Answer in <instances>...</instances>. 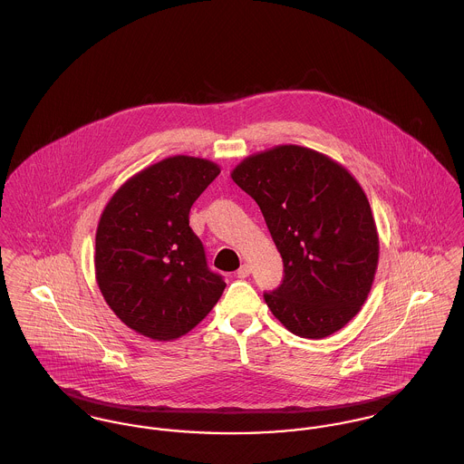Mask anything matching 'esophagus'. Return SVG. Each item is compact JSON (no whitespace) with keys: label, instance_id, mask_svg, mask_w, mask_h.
<instances>
[{"label":"esophagus","instance_id":"34e87169","mask_svg":"<svg viewBox=\"0 0 464 464\" xmlns=\"http://www.w3.org/2000/svg\"><path fill=\"white\" fill-rule=\"evenodd\" d=\"M248 275H250V266L243 265L237 269V276H239V278H246Z\"/></svg>","mask_w":464,"mask_h":464}]
</instances>
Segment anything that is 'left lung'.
<instances>
[{"mask_svg":"<svg viewBox=\"0 0 464 464\" xmlns=\"http://www.w3.org/2000/svg\"><path fill=\"white\" fill-rule=\"evenodd\" d=\"M261 207L284 261V280L265 300L293 334L322 339L364 305L379 265L375 218L353 175L298 144L248 155L230 173Z\"/></svg>","mask_w":464,"mask_h":464,"instance_id":"8db88e82","label":"left lung"}]
</instances>
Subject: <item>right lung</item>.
<instances>
[{
    "label": "right lung",
    "mask_w": 464,
    "mask_h": 464,
    "mask_svg": "<svg viewBox=\"0 0 464 464\" xmlns=\"http://www.w3.org/2000/svg\"><path fill=\"white\" fill-rule=\"evenodd\" d=\"M212 160L175 155L130 177L96 228L94 275L114 314L132 331L171 341L193 331L223 295L207 267L189 210L219 175Z\"/></svg>",
    "instance_id": "1"
}]
</instances>
